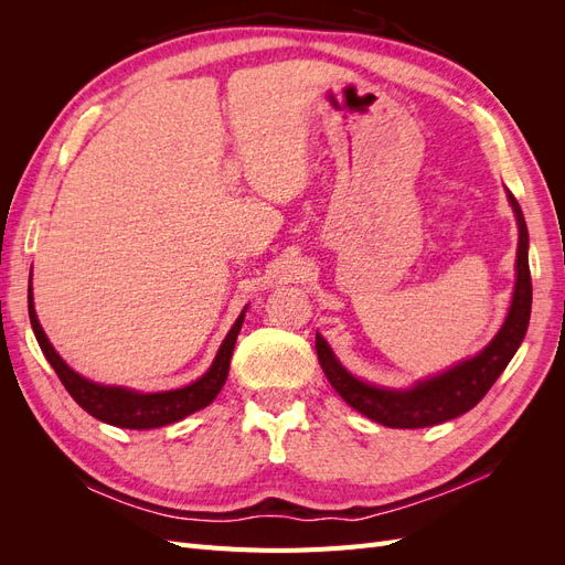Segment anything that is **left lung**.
I'll return each mask as SVG.
<instances>
[{"label":"left lung","mask_w":565,"mask_h":565,"mask_svg":"<svg viewBox=\"0 0 565 565\" xmlns=\"http://www.w3.org/2000/svg\"><path fill=\"white\" fill-rule=\"evenodd\" d=\"M507 200L514 210L519 224V249H516V285L507 318L500 332L490 339V344L476 355L459 361L457 365L443 370L434 377L415 382L413 386L393 388L380 386L355 377L330 349L328 341L316 332V351L324 377L332 388L353 409L391 429H424V426L443 424L455 419L481 401L490 386L498 382L511 358L519 351L530 322V306H533V282L527 268V226L516 198L507 191Z\"/></svg>","instance_id":"8db88e82"}]
</instances>
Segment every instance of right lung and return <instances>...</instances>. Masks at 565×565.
<instances>
[{
  "instance_id": "add662e5",
  "label": "right lung",
  "mask_w": 565,
  "mask_h": 565,
  "mask_svg": "<svg viewBox=\"0 0 565 565\" xmlns=\"http://www.w3.org/2000/svg\"><path fill=\"white\" fill-rule=\"evenodd\" d=\"M32 280V276H30ZM28 313L32 332L38 337V344L51 367L56 370L58 380L67 388V393L75 398V403L87 409V413L100 422L119 426V429H158V426L174 424L188 415L198 413V409L207 407L216 396L221 386L226 384L228 367H231V355L235 349V339L241 334L243 320L247 313V306L243 313L237 316L233 328L228 330L226 339L221 341V347L214 355L210 370L202 374L200 380L185 384L181 388L172 391H136L129 386H115V384H98L87 377H82L67 365L63 358L51 347L49 337L44 334L42 324L35 313V299H32V285L28 287Z\"/></svg>"
}]
</instances>
